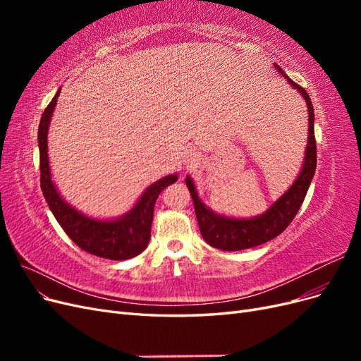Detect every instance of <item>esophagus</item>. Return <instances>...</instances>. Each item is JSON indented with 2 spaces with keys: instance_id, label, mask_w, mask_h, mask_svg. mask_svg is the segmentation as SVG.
<instances>
[{
  "instance_id": "1",
  "label": "esophagus",
  "mask_w": 361,
  "mask_h": 361,
  "mask_svg": "<svg viewBox=\"0 0 361 361\" xmlns=\"http://www.w3.org/2000/svg\"><path fill=\"white\" fill-rule=\"evenodd\" d=\"M197 162H199L197 152L192 149H187V152H185V166H187V169H191Z\"/></svg>"
}]
</instances>
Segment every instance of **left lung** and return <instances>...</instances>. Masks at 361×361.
<instances>
[{"mask_svg":"<svg viewBox=\"0 0 361 361\" xmlns=\"http://www.w3.org/2000/svg\"><path fill=\"white\" fill-rule=\"evenodd\" d=\"M279 73L297 90L307 105L309 113V135H307V146H305V154L302 159V166L295 178L290 187L283 192L280 197L272 203L265 212L260 215L241 218V216H228L218 214L216 211L206 206L203 200L199 197L197 188H195L194 180L187 174L185 182L190 190V194L194 203L195 216L200 233L204 241L223 251H238L245 248H253L260 244H265L271 239L279 236L285 228L290 224L293 216L297 215L301 207L305 194L312 183L316 170V141H314V111L310 97L302 87L297 82H293L286 72L283 71L279 64H274Z\"/></svg>","mask_w":361,"mask_h":361,"instance_id":"1","label":"left lung"}]
</instances>
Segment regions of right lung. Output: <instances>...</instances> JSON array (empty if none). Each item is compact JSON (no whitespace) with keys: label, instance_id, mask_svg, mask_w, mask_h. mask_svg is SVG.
<instances>
[{"label":"right lung","instance_id":"obj_1","mask_svg":"<svg viewBox=\"0 0 361 361\" xmlns=\"http://www.w3.org/2000/svg\"><path fill=\"white\" fill-rule=\"evenodd\" d=\"M56 96L42 114L37 141L40 157V187L43 197L47 199L51 212L56 216L63 231L68 233L72 241L94 256L126 260L138 256L149 244L152 220H154V207L161 191L178 180V173L167 174L157 182L150 183L141 192L135 204L128 212L116 218H96L90 216L66 202L60 194L57 185L52 180L49 157H48V130L51 118L56 110Z\"/></svg>","mask_w":361,"mask_h":361}]
</instances>
